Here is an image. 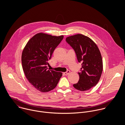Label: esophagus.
Masks as SVG:
<instances>
[{"label":"esophagus","instance_id":"34e87169","mask_svg":"<svg viewBox=\"0 0 125 125\" xmlns=\"http://www.w3.org/2000/svg\"><path fill=\"white\" fill-rule=\"evenodd\" d=\"M70 73V71L69 70H67L66 72L63 73V74H64V75H68Z\"/></svg>","mask_w":125,"mask_h":125}]
</instances>
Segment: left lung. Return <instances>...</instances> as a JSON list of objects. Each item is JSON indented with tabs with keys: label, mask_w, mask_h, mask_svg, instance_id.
<instances>
[{
	"label": "left lung",
	"mask_w": 125,
	"mask_h": 125,
	"mask_svg": "<svg viewBox=\"0 0 125 125\" xmlns=\"http://www.w3.org/2000/svg\"><path fill=\"white\" fill-rule=\"evenodd\" d=\"M66 41L74 50L78 62L81 63L79 79L73 85L75 89L86 91L94 87L101 78L103 63L97 45L89 37L82 34L70 36Z\"/></svg>",
	"instance_id": "left-lung-1"
}]
</instances>
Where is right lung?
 Listing matches in <instances>:
<instances>
[{"instance_id": "right-lung-1", "label": "right lung", "mask_w": 125, "mask_h": 125, "mask_svg": "<svg viewBox=\"0 0 125 125\" xmlns=\"http://www.w3.org/2000/svg\"><path fill=\"white\" fill-rule=\"evenodd\" d=\"M63 36H52L40 33L27 43L21 55L22 66L30 83L39 91L53 89L62 76V73L48 69V61Z\"/></svg>"}]
</instances>
